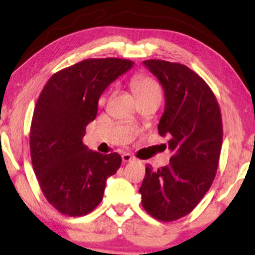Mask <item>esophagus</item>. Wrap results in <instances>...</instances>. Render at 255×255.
Listing matches in <instances>:
<instances>
[{
  "label": "esophagus",
  "instance_id": "1",
  "mask_svg": "<svg viewBox=\"0 0 255 255\" xmlns=\"http://www.w3.org/2000/svg\"><path fill=\"white\" fill-rule=\"evenodd\" d=\"M121 157H123L124 163H128V162H131V160H134V157H132L131 155H129V153H124Z\"/></svg>",
  "mask_w": 255,
  "mask_h": 255
}]
</instances>
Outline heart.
<instances>
[{
    "label": "heart",
    "mask_w": 255,
    "mask_h": 255,
    "mask_svg": "<svg viewBox=\"0 0 255 255\" xmlns=\"http://www.w3.org/2000/svg\"><path fill=\"white\" fill-rule=\"evenodd\" d=\"M130 85L137 99L152 95L160 96V88L158 83L146 75H137V76L132 77Z\"/></svg>",
    "instance_id": "obj_1"
}]
</instances>
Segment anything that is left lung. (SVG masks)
Returning a JSON list of instances; mask_svg holds the SVG:
<instances>
[{"label":"left lung","mask_w":255,"mask_h":255,"mask_svg":"<svg viewBox=\"0 0 255 255\" xmlns=\"http://www.w3.org/2000/svg\"><path fill=\"white\" fill-rule=\"evenodd\" d=\"M143 64L164 89L158 132L168 137L172 156L157 171L145 166L142 207L156 220L172 222L191 213L213 184L223 142L221 110L209 85L185 64L164 60Z\"/></svg>","instance_id":"8db88e82"}]
</instances>
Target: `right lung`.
Instances as JSON below:
<instances>
[{
  "label": "right lung",
  "instance_id": "right-lung-1",
  "mask_svg": "<svg viewBox=\"0 0 255 255\" xmlns=\"http://www.w3.org/2000/svg\"><path fill=\"white\" fill-rule=\"evenodd\" d=\"M132 64L118 57L83 60L53 75L39 96L30 128L32 166L46 200L61 214L91 213L120 167L119 153L89 150L83 137L102 93Z\"/></svg>",
  "mask_w": 255,
  "mask_h": 255
}]
</instances>
